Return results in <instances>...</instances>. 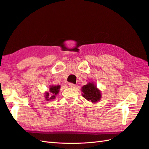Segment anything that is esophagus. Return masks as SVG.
<instances>
[{
    "mask_svg": "<svg viewBox=\"0 0 149 149\" xmlns=\"http://www.w3.org/2000/svg\"><path fill=\"white\" fill-rule=\"evenodd\" d=\"M68 85H69V87H70V88H74L76 87V85H75L74 84H73V83H70Z\"/></svg>",
    "mask_w": 149,
    "mask_h": 149,
    "instance_id": "34e87169",
    "label": "esophagus"
}]
</instances>
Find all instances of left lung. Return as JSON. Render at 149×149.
<instances>
[{"label": "left lung", "instance_id": "8db88e82", "mask_svg": "<svg viewBox=\"0 0 149 149\" xmlns=\"http://www.w3.org/2000/svg\"><path fill=\"white\" fill-rule=\"evenodd\" d=\"M81 91L83 97L88 101L94 103L100 100L101 93L93 83H90L83 86Z\"/></svg>", "mask_w": 149, "mask_h": 149}]
</instances>
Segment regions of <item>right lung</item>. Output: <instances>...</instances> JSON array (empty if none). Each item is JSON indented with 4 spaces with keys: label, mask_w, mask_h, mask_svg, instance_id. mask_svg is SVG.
I'll return each instance as SVG.
<instances>
[{
    "label": "right lung",
    "mask_w": 149,
    "mask_h": 149,
    "mask_svg": "<svg viewBox=\"0 0 149 149\" xmlns=\"http://www.w3.org/2000/svg\"><path fill=\"white\" fill-rule=\"evenodd\" d=\"M60 88V86H50V88H49V91L50 93H52L53 95L51 97H49V93H47L45 94V98L47 100H53V99H55L56 97V95L59 92V89Z\"/></svg>",
    "instance_id": "right-lung-1"
}]
</instances>
